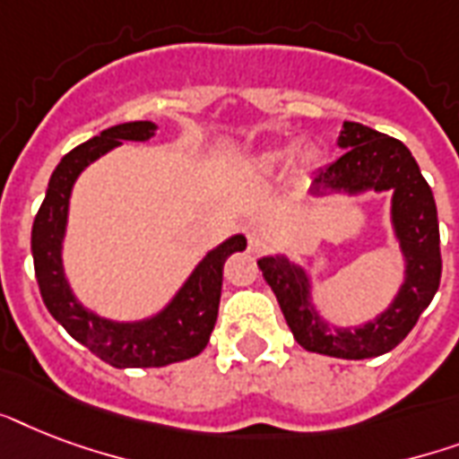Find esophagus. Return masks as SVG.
<instances>
[{
	"instance_id": "esophagus-1",
	"label": "esophagus",
	"mask_w": 459,
	"mask_h": 459,
	"mask_svg": "<svg viewBox=\"0 0 459 459\" xmlns=\"http://www.w3.org/2000/svg\"><path fill=\"white\" fill-rule=\"evenodd\" d=\"M247 247L255 255H264L269 247H272V236H269V230L264 226H250L247 229Z\"/></svg>"
}]
</instances>
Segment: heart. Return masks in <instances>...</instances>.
<instances>
[{
    "mask_svg": "<svg viewBox=\"0 0 459 459\" xmlns=\"http://www.w3.org/2000/svg\"><path fill=\"white\" fill-rule=\"evenodd\" d=\"M302 164H307V166H312L314 164V161H316V159H319V157H316V152H312V150H305V152H302Z\"/></svg>",
    "mask_w": 459,
    "mask_h": 459,
    "instance_id": "b5f03b06",
    "label": "heart"
}]
</instances>
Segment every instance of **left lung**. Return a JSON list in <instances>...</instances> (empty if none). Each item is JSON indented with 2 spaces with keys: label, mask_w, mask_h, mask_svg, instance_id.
Masks as SVG:
<instances>
[{
  "label": "left lung",
  "mask_w": 459,
  "mask_h": 459,
  "mask_svg": "<svg viewBox=\"0 0 459 459\" xmlns=\"http://www.w3.org/2000/svg\"><path fill=\"white\" fill-rule=\"evenodd\" d=\"M338 145L345 154L314 176L312 193L342 190L355 195L367 187L391 190L393 226L407 262L405 283L398 298L371 324L355 331H335L314 312L309 302V281L302 269L288 264L283 257L259 259L257 266L272 286L281 312L302 348L342 359H367L384 355L405 341L420 314L434 300L443 269L438 214L431 187L400 140L345 121Z\"/></svg>",
  "instance_id": "left-lung-1"
}]
</instances>
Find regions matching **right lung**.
<instances>
[{"mask_svg":"<svg viewBox=\"0 0 459 459\" xmlns=\"http://www.w3.org/2000/svg\"><path fill=\"white\" fill-rule=\"evenodd\" d=\"M157 131L152 121H133L102 131L61 159L32 221V262L39 295L47 309L75 341L117 369L126 367H166L197 357L207 348L221 300L223 264L233 252L245 250L243 236H233L202 259L173 302L154 319L140 324H114L100 319L78 305L61 272V238L66 229L68 197L78 173L109 152L121 140H150Z\"/></svg>","mask_w":459,"mask_h":459,"instance_id":"obj_1","label":"right lung"}]
</instances>
